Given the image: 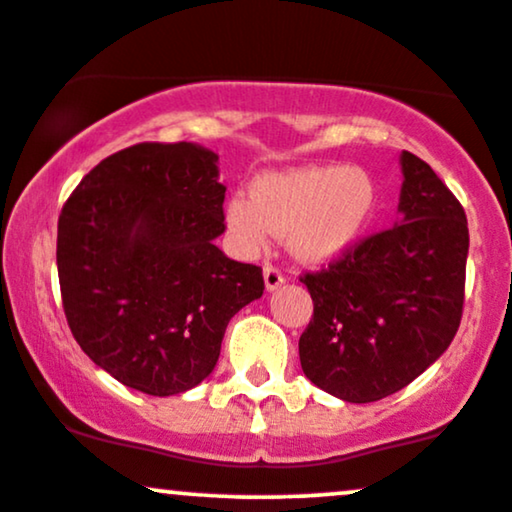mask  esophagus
I'll return each instance as SVG.
<instances>
[{
	"instance_id": "34e87169",
	"label": "esophagus",
	"mask_w": 512,
	"mask_h": 512,
	"mask_svg": "<svg viewBox=\"0 0 512 512\" xmlns=\"http://www.w3.org/2000/svg\"><path fill=\"white\" fill-rule=\"evenodd\" d=\"M283 281H286V276H283L279 267H274V264H264V286H267V291H276Z\"/></svg>"
}]
</instances>
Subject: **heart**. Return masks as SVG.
I'll list each match as a JSON object with an SVG mask.
<instances>
[{"label": "heart", "mask_w": 512, "mask_h": 512, "mask_svg": "<svg viewBox=\"0 0 512 512\" xmlns=\"http://www.w3.org/2000/svg\"><path fill=\"white\" fill-rule=\"evenodd\" d=\"M379 207L374 178L357 166H303L260 176L250 200L233 197L226 221L248 250L267 248L272 233H288L303 262H331L353 250Z\"/></svg>", "instance_id": "obj_1"}]
</instances>
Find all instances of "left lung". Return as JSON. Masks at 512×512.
Listing matches in <instances>:
<instances>
[{"label": "left lung", "mask_w": 512, "mask_h": 512, "mask_svg": "<svg viewBox=\"0 0 512 512\" xmlns=\"http://www.w3.org/2000/svg\"><path fill=\"white\" fill-rule=\"evenodd\" d=\"M398 224L300 281L315 312L300 336L305 377L348 403L408 386L451 346L465 303V209L434 169L400 155Z\"/></svg>", "instance_id": "left-lung-1"}]
</instances>
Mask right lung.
Returning <instances> with one entry per match:
<instances>
[{
	"instance_id": "obj_1",
	"label": "right lung",
	"mask_w": 512,
	"mask_h": 512,
	"mask_svg": "<svg viewBox=\"0 0 512 512\" xmlns=\"http://www.w3.org/2000/svg\"><path fill=\"white\" fill-rule=\"evenodd\" d=\"M217 155L140 143L102 159L59 214L57 269L83 353L147 396L212 374L231 317L264 291L262 269L221 252Z\"/></svg>"
}]
</instances>
